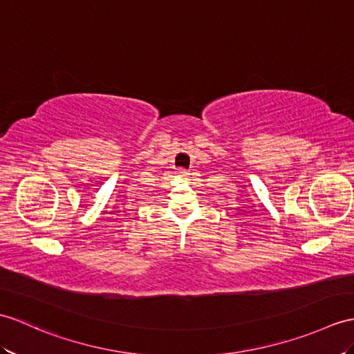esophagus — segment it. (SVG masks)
Masks as SVG:
<instances>
[{"label": "esophagus", "mask_w": 354, "mask_h": 354, "mask_svg": "<svg viewBox=\"0 0 354 354\" xmlns=\"http://www.w3.org/2000/svg\"><path fill=\"white\" fill-rule=\"evenodd\" d=\"M176 175H178L179 178H187V176H188V171H187V170H184V169H179Z\"/></svg>", "instance_id": "esophagus-1"}]
</instances>
